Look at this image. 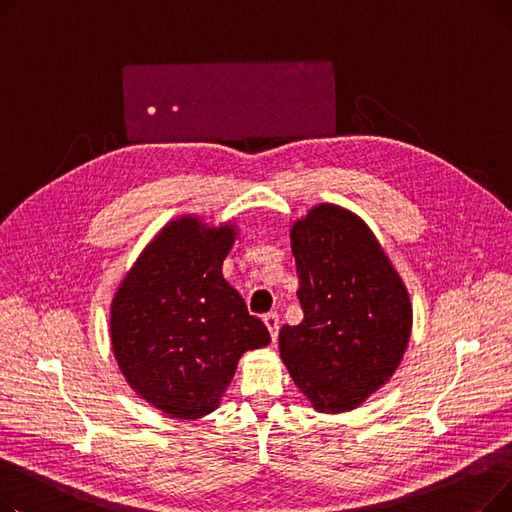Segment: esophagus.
Here are the masks:
<instances>
[{
  "label": "esophagus",
  "instance_id": "esophagus-1",
  "mask_svg": "<svg viewBox=\"0 0 512 512\" xmlns=\"http://www.w3.org/2000/svg\"><path fill=\"white\" fill-rule=\"evenodd\" d=\"M263 321H265L267 330H270V334H272V340H276L278 330H280V317H278V313H267V315L263 317Z\"/></svg>",
  "mask_w": 512,
  "mask_h": 512
}]
</instances>
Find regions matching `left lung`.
Returning <instances> with one entry per match:
<instances>
[{
	"instance_id": "obj_1",
	"label": "left lung",
	"mask_w": 512,
	"mask_h": 512,
	"mask_svg": "<svg viewBox=\"0 0 512 512\" xmlns=\"http://www.w3.org/2000/svg\"><path fill=\"white\" fill-rule=\"evenodd\" d=\"M303 321L282 326L280 357L319 413L382 388L407 351L409 292L359 215L321 203L290 230Z\"/></svg>"
}]
</instances>
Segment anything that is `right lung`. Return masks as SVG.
Wrapping results in <instances>:
<instances>
[{
	"label": "right lung",
	"instance_id": "right-lung-1",
	"mask_svg": "<svg viewBox=\"0 0 512 512\" xmlns=\"http://www.w3.org/2000/svg\"><path fill=\"white\" fill-rule=\"evenodd\" d=\"M234 226L184 215L161 230L120 284L110 317L130 388L166 415L218 409L240 355L270 344L263 321L224 280Z\"/></svg>",
	"mask_w": 512,
	"mask_h": 512
}]
</instances>
